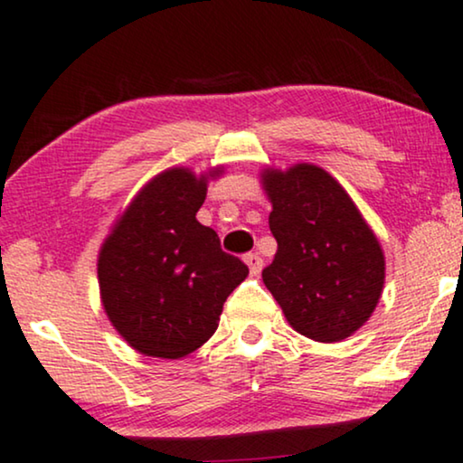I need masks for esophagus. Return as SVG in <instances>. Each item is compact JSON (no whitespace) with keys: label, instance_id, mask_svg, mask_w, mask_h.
<instances>
[{"label":"esophagus","instance_id":"obj_1","mask_svg":"<svg viewBox=\"0 0 463 463\" xmlns=\"http://www.w3.org/2000/svg\"><path fill=\"white\" fill-rule=\"evenodd\" d=\"M244 264L249 266V272L253 277H258L260 272H261V266H264V261H261V258L258 253H249V255H244Z\"/></svg>","mask_w":463,"mask_h":463}]
</instances>
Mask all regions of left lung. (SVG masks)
<instances>
[{
  "label": "left lung",
  "mask_w": 463,
  "mask_h": 463,
  "mask_svg": "<svg viewBox=\"0 0 463 463\" xmlns=\"http://www.w3.org/2000/svg\"><path fill=\"white\" fill-rule=\"evenodd\" d=\"M261 188L277 255L261 279L296 333L319 344L352 336L378 307L384 250L361 210L326 169L266 167Z\"/></svg>",
  "instance_id": "obj_1"
}]
</instances>
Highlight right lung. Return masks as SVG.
<instances>
[{
	"label": "right lung",
	"instance_id": "1",
	"mask_svg": "<svg viewBox=\"0 0 463 463\" xmlns=\"http://www.w3.org/2000/svg\"><path fill=\"white\" fill-rule=\"evenodd\" d=\"M169 167L139 188L99 250L100 302L111 326L144 356L184 358L214 335L222 302L249 275L213 227L195 219L208 182Z\"/></svg>",
	"mask_w": 463,
	"mask_h": 463
}]
</instances>
